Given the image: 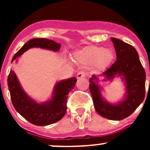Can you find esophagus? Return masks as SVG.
<instances>
[{"label":"esophagus","mask_w":150,"mask_h":150,"mask_svg":"<svg viewBox=\"0 0 150 150\" xmlns=\"http://www.w3.org/2000/svg\"><path fill=\"white\" fill-rule=\"evenodd\" d=\"M86 75H87V73H85V72H84V71H80V72H79L78 73H77V77L78 79H80V78H83V77H86Z\"/></svg>","instance_id":"obj_1"}]
</instances>
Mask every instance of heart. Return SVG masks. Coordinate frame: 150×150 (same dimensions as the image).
Instances as JSON below:
<instances>
[{
  "instance_id": "obj_1",
  "label": "heart",
  "mask_w": 150,
  "mask_h": 150,
  "mask_svg": "<svg viewBox=\"0 0 150 150\" xmlns=\"http://www.w3.org/2000/svg\"><path fill=\"white\" fill-rule=\"evenodd\" d=\"M75 61L83 65H94L97 70H103L112 63L113 51L110 49L97 46H86L74 53Z\"/></svg>"
}]
</instances>
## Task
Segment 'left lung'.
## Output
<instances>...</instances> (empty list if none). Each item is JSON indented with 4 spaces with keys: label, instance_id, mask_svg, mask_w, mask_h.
<instances>
[{
    "label": "left lung",
    "instance_id": "1",
    "mask_svg": "<svg viewBox=\"0 0 150 150\" xmlns=\"http://www.w3.org/2000/svg\"><path fill=\"white\" fill-rule=\"evenodd\" d=\"M116 51V61L102 75L107 80L116 75L123 76L126 84V97L118 104L106 102L101 95L100 88L96 84L95 75L89 79V91L97 112L110 120H120L131 115L145 97L146 73L133 46L120 39L111 38Z\"/></svg>",
    "mask_w": 150,
    "mask_h": 150
}]
</instances>
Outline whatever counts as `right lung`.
Segmentation results:
<instances>
[{"mask_svg": "<svg viewBox=\"0 0 150 150\" xmlns=\"http://www.w3.org/2000/svg\"><path fill=\"white\" fill-rule=\"evenodd\" d=\"M33 47L58 51L61 48V44L44 38L32 39L25 43L15 53L12 62L27 50ZM76 81L75 77L60 81L55 87L52 99L44 104H38L27 95L19 83L14 71L12 70L8 77V85L12 103L15 110L30 123L44 126L56 123L64 116L67 110L68 94L75 87Z\"/></svg>", "mask_w": 150, "mask_h": 150, "instance_id": "obj_1", "label": "right lung"}]
</instances>
